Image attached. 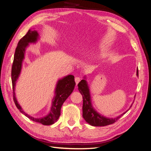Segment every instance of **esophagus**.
<instances>
[{"label": "esophagus", "instance_id": "1", "mask_svg": "<svg viewBox=\"0 0 151 151\" xmlns=\"http://www.w3.org/2000/svg\"><path fill=\"white\" fill-rule=\"evenodd\" d=\"M75 81L76 84V85H78V83L80 81V77H78V76L75 77Z\"/></svg>", "mask_w": 151, "mask_h": 151}]
</instances>
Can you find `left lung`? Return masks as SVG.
<instances>
[{
  "mask_svg": "<svg viewBox=\"0 0 151 151\" xmlns=\"http://www.w3.org/2000/svg\"><path fill=\"white\" fill-rule=\"evenodd\" d=\"M137 75L138 76V70H137ZM78 90L83 96V117L85 120L93 126H105L112 124L118 121L121 117L125 114L119 116L115 118H106L100 115L94 110L91 105L90 90L85 80H82L78 84ZM132 106H131V107Z\"/></svg>",
  "mask_w": 151,
  "mask_h": 151,
  "instance_id": "left-lung-1",
  "label": "left lung"
}]
</instances>
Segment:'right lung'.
<instances>
[{
  "label": "right lung",
  "instance_id": "obj_1",
  "mask_svg": "<svg viewBox=\"0 0 151 151\" xmlns=\"http://www.w3.org/2000/svg\"><path fill=\"white\" fill-rule=\"evenodd\" d=\"M38 36V33L36 30H29L26 33V35L19 40L17 47L15 49L14 61L12 66V72H11L13 88V99L17 108L27 118H29L30 119L33 121L41 123L43 125H51L55 123L59 118L61 106L74 90L76 84L74 80V76L68 75L58 81L57 88L55 89V96L52 101L51 111H50V113L48 115L43 118H34L26 114L22 110L20 106L17 101L14 92L15 82L18 79V77L20 75L22 68V63L24 58L25 48L27 47L29 43H35L37 40Z\"/></svg>",
  "mask_w": 151,
  "mask_h": 151
}]
</instances>
